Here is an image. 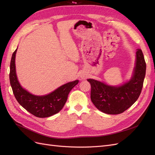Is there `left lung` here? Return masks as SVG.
Returning <instances> with one entry per match:
<instances>
[{
	"label": "left lung",
	"mask_w": 155,
	"mask_h": 155,
	"mask_svg": "<svg viewBox=\"0 0 155 155\" xmlns=\"http://www.w3.org/2000/svg\"><path fill=\"white\" fill-rule=\"evenodd\" d=\"M134 72L130 80L122 85L113 87L92 79L91 99L98 110L109 114H118L132 106L142 92L146 63L141 49H137Z\"/></svg>",
	"instance_id": "1"
}]
</instances>
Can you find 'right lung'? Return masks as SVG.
Wrapping results in <instances>:
<instances>
[{"label": "right lung", "instance_id": "obj_1", "mask_svg": "<svg viewBox=\"0 0 155 155\" xmlns=\"http://www.w3.org/2000/svg\"><path fill=\"white\" fill-rule=\"evenodd\" d=\"M17 50L12 54L10 72V85L17 101L27 111L38 118H46L58 113L66 103L69 92L79 81L64 84L47 95L31 94L21 86L17 79L15 64Z\"/></svg>", "mask_w": 155, "mask_h": 155}]
</instances>
